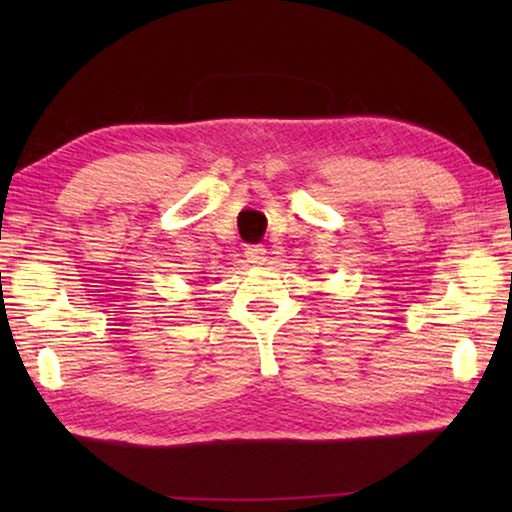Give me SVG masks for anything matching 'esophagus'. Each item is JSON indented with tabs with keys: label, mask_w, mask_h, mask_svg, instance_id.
Returning <instances> with one entry per match:
<instances>
[{
	"label": "esophagus",
	"mask_w": 512,
	"mask_h": 512,
	"mask_svg": "<svg viewBox=\"0 0 512 512\" xmlns=\"http://www.w3.org/2000/svg\"><path fill=\"white\" fill-rule=\"evenodd\" d=\"M246 259L250 264H262L266 259V248L262 244L246 246Z\"/></svg>",
	"instance_id": "esophagus-1"
}]
</instances>
